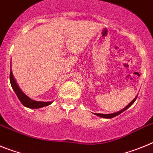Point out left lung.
<instances>
[{"mask_svg": "<svg viewBox=\"0 0 153 153\" xmlns=\"http://www.w3.org/2000/svg\"><path fill=\"white\" fill-rule=\"evenodd\" d=\"M137 95L136 96V97H135V98L133 99V100H132V101L130 103V104H128V105H126V107H125L124 108H123V109L120 110V111H117V112H116V113H113V114H95V115H97V116L100 117L107 118V119H111V118H113V117H114L117 116V115L120 114L121 113H123V111H126V110H127L128 108H129V107H130V106H131L132 104H133V103L135 102V100H137Z\"/></svg>", "mask_w": 153, "mask_h": 153, "instance_id": "left-lung-1", "label": "left lung"}]
</instances>
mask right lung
Wrapping results in <instances>:
<instances>
[{"mask_svg":"<svg viewBox=\"0 0 153 153\" xmlns=\"http://www.w3.org/2000/svg\"><path fill=\"white\" fill-rule=\"evenodd\" d=\"M10 82L12 88L14 91L15 94H16L19 100H20V102L26 107L31 108V109H38V108H41V107L49 105L53 103V101H45V102L44 101H37V100H33L27 95H26L22 91L20 87L16 83L13 73H12V70H10Z\"/></svg>","mask_w":153,"mask_h":153,"instance_id":"add662e5","label":"right lung"}]
</instances>
